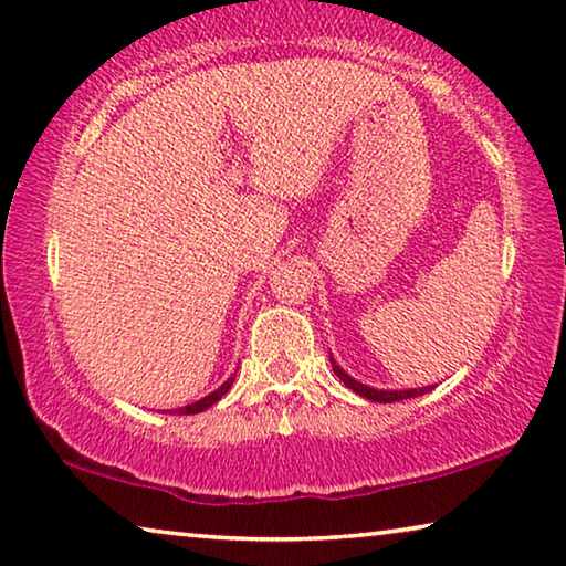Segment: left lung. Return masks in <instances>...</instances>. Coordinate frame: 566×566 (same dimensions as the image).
Masks as SVG:
<instances>
[{"instance_id":"1","label":"left lung","mask_w":566,"mask_h":566,"mask_svg":"<svg viewBox=\"0 0 566 566\" xmlns=\"http://www.w3.org/2000/svg\"><path fill=\"white\" fill-rule=\"evenodd\" d=\"M332 367H334V374L338 379L344 381L346 387L352 389V392H356L364 399H371V402H399V399H410V397H420L424 392H430L432 387H420V389H374V387H367L361 385V381L352 379L349 374H346L338 364L332 359Z\"/></svg>"}]
</instances>
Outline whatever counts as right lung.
Masks as SVG:
<instances>
[{
    "mask_svg": "<svg viewBox=\"0 0 566 566\" xmlns=\"http://www.w3.org/2000/svg\"><path fill=\"white\" fill-rule=\"evenodd\" d=\"M232 381H234V374H232V377H230L228 381H224L222 387H217L212 395L202 397V399H199V402H192V405H187V407H179V410H174V415H197V412H205L207 407H212L214 402H220V399H222L224 395H228V389L232 387Z\"/></svg>",
    "mask_w": 566,
    "mask_h": 566,
    "instance_id": "add662e5",
    "label": "right lung"
}]
</instances>
